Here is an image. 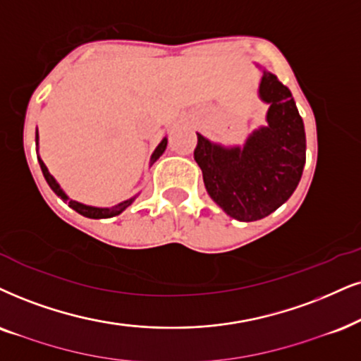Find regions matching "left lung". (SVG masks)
<instances>
[{
	"instance_id": "1",
	"label": "left lung",
	"mask_w": 361,
	"mask_h": 361,
	"mask_svg": "<svg viewBox=\"0 0 361 361\" xmlns=\"http://www.w3.org/2000/svg\"><path fill=\"white\" fill-rule=\"evenodd\" d=\"M258 94L270 104L268 125L255 130L243 148H225L196 133L195 161L208 195L238 221L262 220L280 208L298 186L307 159L303 120L290 90L263 70Z\"/></svg>"
}]
</instances>
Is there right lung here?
<instances>
[{"label": "right lung", "mask_w": 361, "mask_h": 361, "mask_svg": "<svg viewBox=\"0 0 361 361\" xmlns=\"http://www.w3.org/2000/svg\"><path fill=\"white\" fill-rule=\"evenodd\" d=\"M166 143H168V140L163 138L161 143L158 145L157 149H154V153L152 154V165H153L154 161H157V159H158L159 157H161L163 152H165V149H166ZM36 145H38V131H36ZM38 161H39L41 171H43V175H44V180L48 181L49 188H51V190L54 191V193H56V195L59 196V198L63 200V202H66L68 204H70V207H71L73 209H75V212H78L80 214H83V216H86V218H94V220H98V218H111V216H116V214H120L121 212H125V209H126L128 207H130V204L133 203L135 198H136V196H133V198L126 200V202H121L120 204H116V207H113V208H97V207H88V204L78 203V202H75V200L68 198L65 191L61 190V186L58 185V181L54 180V178H53L51 175H49L47 165H44L43 159H41L39 157H38Z\"/></svg>", "instance_id": "1"}]
</instances>
